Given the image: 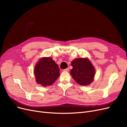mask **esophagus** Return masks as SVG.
<instances>
[{
    "label": "esophagus",
    "instance_id": "obj_1",
    "mask_svg": "<svg viewBox=\"0 0 127 127\" xmlns=\"http://www.w3.org/2000/svg\"><path fill=\"white\" fill-rule=\"evenodd\" d=\"M63 71H67V72H68L69 71V69L68 68H66V69H64V70H63Z\"/></svg>",
    "mask_w": 127,
    "mask_h": 127
}]
</instances>
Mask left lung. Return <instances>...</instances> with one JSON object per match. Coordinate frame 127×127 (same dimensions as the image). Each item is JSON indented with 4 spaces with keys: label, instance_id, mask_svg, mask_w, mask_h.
Here are the masks:
<instances>
[{
    "label": "left lung",
    "instance_id": "obj_1",
    "mask_svg": "<svg viewBox=\"0 0 127 127\" xmlns=\"http://www.w3.org/2000/svg\"><path fill=\"white\" fill-rule=\"evenodd\" d=\"M72 69L70 75L78 84L87 86L93 81L95 75V68L88 58H76L71 61Z\"/></svg>",
    "mask_w": 127,
    "mask_h": 127
}]
</instances>
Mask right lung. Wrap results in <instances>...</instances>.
I'll return each instance as SVG.
<instances>
[{"instance_id":"1","label":"right lung","mask_w":127,"mask_h":127,"mask_svg":"<svg viewBox=\"0 0 127 127\" xmlns=\"http://www.w3.org/2000/svg\"><path fill=\"white\" fill-rule=\"evenodd\" d=\"M58 65L50 57L41 58L34 67L36 82L43 86H50L60 76Z\"/></svg>"}]
</instances>
